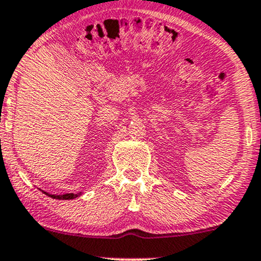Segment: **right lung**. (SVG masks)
<instances>
[{
	"mask_svg": "<svg viewBox=\"0 0 261 261\" xmlns=\"http://www.w3.org/2000/svg\"><path fill=\"white\" fill-rule=\"evenodd\" d=\"M46 195H48V197L54 198V199H58V200H70V199H74V198H78L79 195H82V192L81 193H67V194H63V195H55V194H48V193L44 192Z\"/></svg>",
	"mask_w": 261,
	"mask_h": 261,
	"instance_id": "obj_1",
	"label": "right lung"
}]
</instances>
